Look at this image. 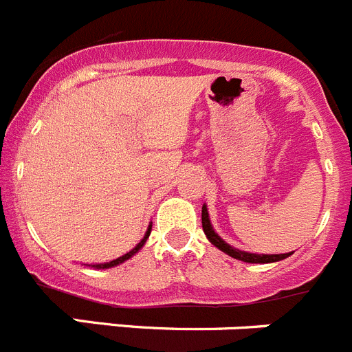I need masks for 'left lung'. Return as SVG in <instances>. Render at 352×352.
<instances>
[{
    "label": "left lung",
    "instance_id": "obj_1",
    "mask_svg": "<svg viewBox=\"0 0 352 352\" xmlns=\"http://www.w3.org/2000/svg\"><path fill=\"white\" fill-rule=\"evenodd\" d=\"M202 228H204V234L208 237L209 243L212 246H216L220 251L227 253L228 256L235 258V260H241V262L246 263H274V262H281L285 258H288L292 253H281V254H258V253H250V251H241L237 248L230 246L228 243H225L221 239L220 235L216 234L214 228H212L211 220H209V212H208V206H202Z\"/></svg>",
    "mask_w": 352,
    "mask_h": 352
}]
</instances>
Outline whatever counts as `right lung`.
Wrapping results in <instances>:
<instances>
[{
    "mask_svg": "<svg viewBox=\"0 0 352 352\" xmlns=\"http://www.w3.org/2000/svg\"><path fill=\"white\" fill-rule=\"evenodd\" d=\"M150 232H151V223L148 225L146 234H144L143 239H141L140 243L136 244V246L132 248V250L129 251V253H125V254H122V256L115 258V260H111V262H106V263H85V265H87V267H92V269H96V270H101V269H111V267H117V265H120V263L127 262L129 258L134 256V254H136L138 251H140L141 248L144 246V243H146V239H148V237H150Z\"/></svg>",
    "mask_w": 352,
    "mask_h": 352,
    "instance_id": "add662e5",
    "label": "right lung"
}]
</instances>
